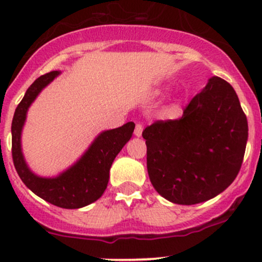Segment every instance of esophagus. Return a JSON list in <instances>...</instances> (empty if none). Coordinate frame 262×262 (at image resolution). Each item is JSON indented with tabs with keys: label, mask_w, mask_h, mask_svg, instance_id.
<instances>
[{
	"label": "esophagus",
	"mask_w": 262,
	"mask_h": 262,
	"mask_svg": "<svg viewBox=\"0 0 262 262\" xmlns=\"http://www.w3.org/2000/svg\"><path fill=\"white\" fill-rule=\"evenodd\" d=\"M143 129H144V126H143L140 123H138V124L136 125V129H134V134H136V137H142L143 134Z\"/></svg>",
	"instance_id": "1"
}]
</instances>
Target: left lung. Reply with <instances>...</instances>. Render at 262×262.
<instances>
[{"instance_id": "obj_1", "label": "left lung", "mask_w": 262, "mask_h": 262, "mask_svg": "<svg viewBox=\"0 0 262 262\" xmlns=\"http://www.w3.org/2000/svg\"><path fill=\"white\" fill-rule=\"evenodd\" d=\"M248 136V119L234 88L211 77L180 119L155 122L143 132L154 189L180 205L212 199L236 178Z\"/></svg>"}]
</instances>
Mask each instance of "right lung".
Returning a JSON list of instances; mask_svg holds the SVG:
<instances>
[{"label": "right lung", "instance_id": "1", "mask_svg": "<svg viewBox=\"0 0 262 262\" xmlns=\"http://www.w3.org/2000/svg\"><path fill=\"white\" fill-rule=\"evenodd\" d=\"M59 74V71H53L37 78L16 108L11 126L12 158L21 180L37 196L59 208L79 209L102 196L107 189L112 164L133 136L136 124L128 122L119 128L100 132L79 159L56 177H39L33 173L22 151V130L31 104Z\"/></svg>", "mask_w": 262, "mask_h": 262}]
</instances>
